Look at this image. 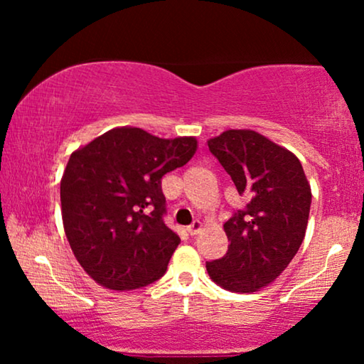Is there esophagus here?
Masks as SVG:
<instances>
[{"instance_id": "obj_1", "label": "esophagus", "mask_w": 364, "mask_h": 364, "mask_svg": "<svg viewBox=\"0 0 364 364\" xmlns=\"http://www.w3.org/2000/svg\"><path fill=\"white\" fill-rule=\"evenodd\" d=\"M200 230H202V222L200 220H193L192 225L187 227V232L191 233V235H197V233Z\"/></svg>"}]
</instances>
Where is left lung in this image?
Returning a JSON list of instances; mask_svg holds the SVG:
<instances>
[{
    "label": "left lung",
    "mask_w": 364,
    "mask_h": 364,
    "mask_svg": "<svg viewBox=\"0 0 364 364\" xmlns=\"http://www.w3.org/2000/svg\"><path fill=\"white\" fill-rule=\"evenodd\" d=\"M207 144L245 198L223 223L227 253L207 262V272L228 291H257L280 277L305 238L310 183L295 154L250 129H230Z\"/></svg>",
    "instance_id": "8db88e82"
}]
</instances>
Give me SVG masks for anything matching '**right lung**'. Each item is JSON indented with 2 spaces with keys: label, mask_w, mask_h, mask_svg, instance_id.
<instances>
[{
  "label": "right lung",
  "mask_w": 364,
  "mask_h": 364,
  "mask_svg": "<svg viewBox=\"0 0 364 364\" xmlns=\"http://www.w3.org/2000/svg\"><path fill=\"white\" fill-rule=\"evenodd\" d=\"M196 151V137L116 127L71 154L61 178L63 225L94 282L136 290L166 273L181 238L164 223L162 177Z\"/></svg>",
  "instance_id": "right-lung-1"
}]
</instances>
